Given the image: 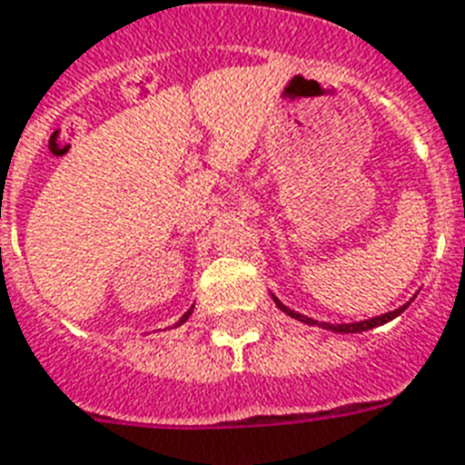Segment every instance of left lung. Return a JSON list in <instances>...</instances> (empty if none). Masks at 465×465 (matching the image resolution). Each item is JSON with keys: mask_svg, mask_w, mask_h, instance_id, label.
I'll return each mask as SVG.
<instances>
[{"mask_svg": "<svg viewBox=\"0 0 465 465\" xmlns=\"http://www.w3.org/2000/svg\"><path fill=\"white\" fill-rule=\"evenodd\" d=\"M272 298H274V303H277L279 311L286 312L289 318L298 320V322H305V324H320V327H324V330L339 331V334H356V331H368V330H372V327H380V324H384V322H390V320L399 318V315H401V312L406 311V308H409L411 301H413V298H411L409 303L401 305V308H396V311H391V312H384V315H377V318L361 320V322H349V324H330V322H318V320H312V318H305V315H301V312L292 311V308H286V305L282 303V301H279L277 296H274V293H272Z\"/></svg>", "mask_w": 465, "mask_h": 465, "instance_id": "left-lung-1", "label": "left lung"}]
</instances>
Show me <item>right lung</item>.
<instances>
[{"instance_id":"1","label":"right lung","mask_w":465,"mask_h":465,"mask_svg":"<svg viewBox=\"0 0 465 465\" xmlns=\"http://www.w3.org/2000/svg\"><path fill=\"white\" fill-rule=\"evenodd\" d=\"M191 312H193V305H191V311H186V312H183V318H181L179 322H176V327H179V324H183V322H186V320L191 318Z\"/></svg>"}]
</instances>
